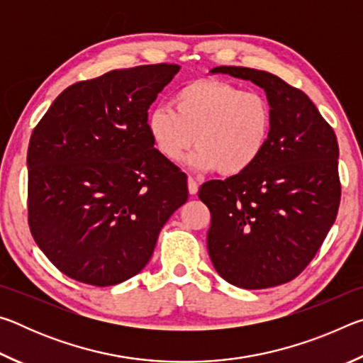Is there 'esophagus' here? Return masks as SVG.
Wrapping results in <instances>:
<instances>
[{"label":"esophagus","instance_id":"obj_1","mask_svg":"<svg viewBox=\"0 0 363 363\" xmlns=\"http://www.w3.org/2000/svg\"><path fill=\"white\" fill-rule=\"evenodd\" d=\"M187 187H189V194L190 195H195L196 192H199V182L195 181L194 176H189L187 177Z\"/></svg>","mask_w":363,"mask_h":363}]
</instances>
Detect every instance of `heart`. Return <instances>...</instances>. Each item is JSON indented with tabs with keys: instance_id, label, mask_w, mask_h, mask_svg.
<instances>
[{
	"instance_id": "heart-1",
	"label": "heart",
	"mask_w": 363,
	"mask_h": 363,
	"mask_svg": "<svg viewBox=\"0 0 363 363\" xmlns=\"http://www.w3.org/2000/svg\"><path fill=\"white\" fill-rule=\"evenodd\" d=\"M147 128L157 150L169 162H179L196 144L192 167L237 176L253 167L266 149L272 108L256 91L200 78L176 91L173 108H152Z\"/></svg>"
}]
</instances>
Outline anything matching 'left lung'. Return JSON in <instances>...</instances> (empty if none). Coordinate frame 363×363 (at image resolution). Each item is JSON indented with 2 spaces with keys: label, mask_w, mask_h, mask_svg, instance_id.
I'll list each match as a JSON object with an SVG mask.
<instances>
[{
  "label": "left lung",
  "mask_w": 363,
  "mask_h": 363,
  "mask_svg": "<svg viewBox=\"0 0 363 363\" xmlns=\"http://www.w3.org/2000/svg\"><path fill=\"white\" fill-rule=\"evenodd\" d=\"M266 91L272 131L259 160L242 174L205 182L208 253L229 284L261 290L291 281L333 225L341 200L336 134L307 94L269 72L214 67Z\"/></svg>",
  "instance_id": "1"
}]
</instances>
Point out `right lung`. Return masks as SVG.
<instances>
[{
    "label": "right lung",
    "mask_w": 363,
    "mask_h": 363,
    "mask_svg": "<svg viewBox=\"0 0 363 363\" xmlns=\"http://www.w3.org/2000/svg\"><path fill=\"white\" fill-rule=\"evenodd\" d=\"M177 64L112 70L57 96L30 138L28 225L60 272L110 286L150 261L187 201V176L155 147L149 107Z\"/></svg>",
    "instance_id": "right-lung-1"
}]
</instances>
